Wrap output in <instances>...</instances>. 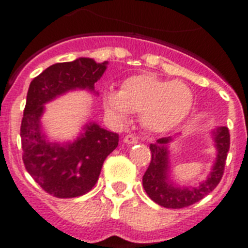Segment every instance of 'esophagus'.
<instances>
[{"label": "esophagus", "mask_w": 248, "mask_h": 248, "mask_svg": "<svg viewBox=\"0 0 248 248\" xmlns=\"http://www.w3.org/2000/svg\"><path fill=\"white\" fill-rule=\"evenodd\" d=\"M124 143L130 144V145H131V144H136L138 143V138H136L135 135H132V134H128V135H126L124 138Z\"/></svg>", "instance_id": "1"}]
</instances>
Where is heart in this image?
Here are the masks:
<instances>
[{
	"instance_id": "heart-1",
	"label": "heart",
	"mask_w": 248,
	"mask_h": 248,
	"mask_svg": "<svg viewBox=\"0 0 248 248\" xmlns=\"http://www.w3.org/2000/svg\"><path fill=\"white\" fill-rule=\"evenodd\" d=\"M103 105L118 122H126L131 112L140 113L144 127L162 134L183 124L192 109L193 95L180 81L167 82L153 73H140L124 79L120 91L104 90Z\"/></svg>"
}]
</instances>
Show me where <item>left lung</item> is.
<instances>
[{
  "label": "left lung",
  "mask_w": 248,
  "mask_h": 248,
  "mask_svg": "<svg viewBox=\"0 0 248 248\" xmlns=\"http://www.w3.org/2000/svg\"><path fill=\"white\" fill-rule=\"evenodd\" d=\"M216 148V158L211 172L197 186H180L173 183L170 175L169 144L173 138H162L151 144L152 161L143 176V186L152 201L166 208H183L196 203L211 193L221 180L231 145L229 130L225 126L211 131Z\"/></svg>",
  "instance_id": "left-lung-1"
}]
</instances>
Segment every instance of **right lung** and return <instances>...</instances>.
Masks as SVG:
<instances>
[{
    "mask_svg": "<svg viewBox=\"0 0 248 248\" xmlns=\"http://www.w3.org/2000/svg\"><path fill=\"white\" fill-rule=\"evenodd\" d=\"M107 65L108 62L96 63L91 58L56 63L29 85L20 127L23 162L37 184L51 196L75 198L90 192L105 158L118 145V134L87 122L73 141H51L41 124L45 104L75 90L97 95L95 82L104 75Z\"/></svg>",
    "mask_w": 248,
    "mask_h": 248,
    "instance_id": "add662e5",
    "label": "right lung"
}]
</instances>
